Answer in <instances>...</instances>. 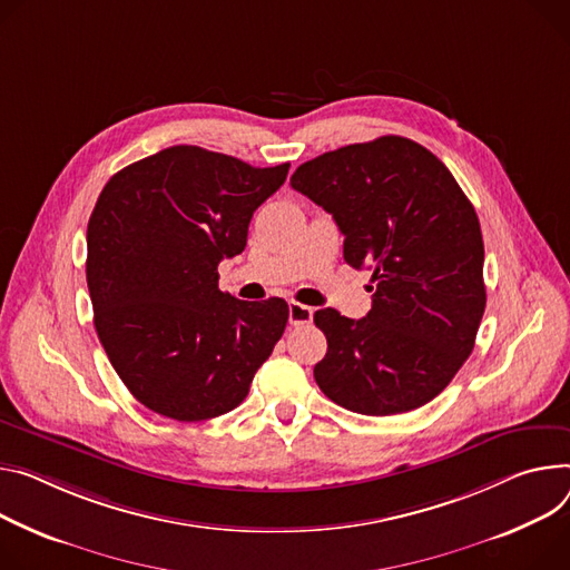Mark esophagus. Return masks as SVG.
<instances>
[{
	"mask_svg": "<svg viewBox=\"0 0 570 570\" xmlns=\"http://www.w3.org/2000/svg\"><path fill=\"white\" fill-rule=\"evenodd\" d=\"M314 321V308L306 306V304H299V302H291L288 304V323L291 325H308Z\"/></svg>",
	"mask_w": 570,
	"mask_h": 570,
	"instance_id": "1",
	"label": "esophagus"
}]
</instances>
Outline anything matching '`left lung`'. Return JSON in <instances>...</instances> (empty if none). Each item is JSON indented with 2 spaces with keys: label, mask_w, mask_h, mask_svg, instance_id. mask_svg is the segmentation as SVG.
Wrapping results in <instances>:
<instances>
[{
  "label": "left lung",
  "mask_w": 570,
  "mask_h": 570,
  "mask_svg": "<svg viewBox=\"0 0 570 570\" xmlns=\"http://www.w3.org/2000/svg\"><path fill=\"white\" fill-rule=\"evenodd\" d=\"M291 186L332 214L343 258L373 268L375 282L366 318L314 314L327 336L314 368L321 391L364 416L428 404L473 352L487 306L471 199L430 149L402 136L325 151Z\"/></svg>",
  "instance_id": "left-lung-1"
}]
</instances>
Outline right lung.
<instances>
[{"label":"right lung","instance_id":"right-lung-1","mask_svg":"<svg viewBox=\"0 0 570 570\" xmlns=\"http://www.w3.org/2000/svg\"><path fill=\"white\" fill-rule=\"evenodd\" d=\"M288 168L175 145L101 188L86 232L95 330L147 409L184 423L223 416L282 338L288 304L223 293L218 264L245 249L254 212Z\"/></svg>","mask_w":570,"mask_h":570}]
</instances>
